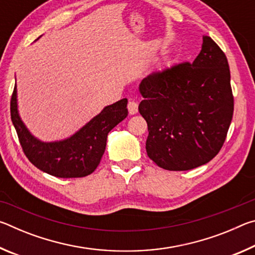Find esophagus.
<instances>
[{
    "label": "esophagus",
    "mask_w": 255,
    "mask_h": 255,
    "mask_svg": "<svg viewBox=\"0 0 255 255\" xmlns=\"http://www.w3.org/2000/svg\"><path fill=\"white\" fill-rule=\"evenodd\" d=\"M127 108H128L129 114H130V115H135L136 112L138 111V105H137V102L132 101V100H129L128 105H127Z\"/></svg>",
    "instance_id": "obj_1"
}]
</instances>
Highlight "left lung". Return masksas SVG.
Segmentation results:
<instances>
[{
	"instance_id": "1",
	"label": "left lung",
	"mask_w": 255,
	"mask_h": 255,
	"mask_svg": "<svg viewBox=\"0 0 255 255\" xmlns=\"http://www.w3.org/2000/svg\"><path fill=\"white\" fill-rule=\"evenodd\" d=\"M193 63L153 72L140 82L138 111L147 123L146 152L159 167L187 171L223 147L234 112L227 57L208 36Z\"/></svg>"
}]
</instances>
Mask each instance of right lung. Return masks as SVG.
<instances>
[{
	"instance_id": "right-lung-1",
	"label": "right lung",
	"mask_w": 255,
	"mask_h": 255,
	"mask_svg": "<svg viewBox=\"0 0 255 255\" xmlns=\"http://www.w3.org/2000/svg\"><path fill=\"white\" fill-rule=\"evenodd\" d=\"M11 119L25 156L37 169L57 178H83L97 169L105 153L108 133L127 117V99L108 106L62 141L42 143L28 131L16 108V86L10 102Z\"/></svg>"
}]
</instances>
